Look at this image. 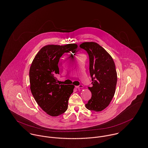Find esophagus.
<instances>
[{
	"label": "esophagus",
	"instance_id": "obj_1",
	"mask_svg": "<svg viewBox=\"0 0 148 148\" xmlns=\"http://www.w3.org/2000/svg\"><path fill=\"white\" fill-rule=\"evenodd\" d=\"M75 87H76L77 88H78V89H79V88H83V86L82 84H80V85H79V86H75Z\"/></svg>",
	"mask_w": 148,
	"mask_h": 148
}]
</instances>
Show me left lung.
Returning <instances> with one entry per match:
<instances>
[{
	"label": "left lung",
	"instance_id": "1",
	"mask_svg": "<svg viewBox=\"0 0 148 148\" xmlns=\"http://www.w3.org/2000/svg\"><path fill=\"white\" fill-rule=\"evenodd\" d=\"M89 57V70L92 86L88 87L92 97L86 107L95 112L101 111L110 103L115 94L117 72L112 57L103 47L94 42L80 45Z\"/></svg>",
	"mask_w": 148,
	"mask_h": 148
}]
</instances>
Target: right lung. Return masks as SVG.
Here are the masks:
<instances>
[{"label":"right lung","mask_w":148,"mask_h":148,"mask_svg":"<svg viewBox=\"0 0 148 148\" xmlns=\"http://www.w3.org/2000/svg\"><path fill=\"white\" fill-rule=\"evenodd\" d=\"M75 44L48 45L36 55L29 70L31 92L38 106L47 114L57 116L67 109L68 101L74 86L58 84V64L64 53H75Z\"/></svg>","instance_id":"obj_1"}]
</instances>
